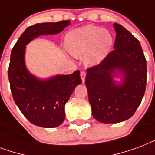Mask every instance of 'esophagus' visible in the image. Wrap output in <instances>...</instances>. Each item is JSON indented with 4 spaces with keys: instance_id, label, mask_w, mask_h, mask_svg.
Returning a JSON list of instances; mask_svg holds the SVG:
<instances>
[{
    "instance_id": "34e87169",
    "label": "esophagus",
    "mask_w": 155,
    "mask_h": 155,
    "mask_svg": "<svg viewBox=\"0 0 155 155\" xmlns=\"http://www.w3.org/2000/svg\"><path fill=\"white\" fill-rule=\"evenodd\" d=\"M85 75L86 73L84 71H81L80 72V77H81V80H82V82L84 83V80H85Z\"/></svg>"
}]
</instances>
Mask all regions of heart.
Here are the masks:
<instances>
[{
  "label": "heart",
  "mask_w": 155,
  "mask_h": 155,
  "mask_svg": "<svg viewBox=\"0 0 155 155\" xmlns=\"http://www.w3.org/2000/svg\"><path fill=\"white\" fill-rule=\"evenodd\" d=\"M113 35L101 27L86 25L71 31L65 36V47L75 57H82L88 67L100 64L111 50Z\"/></svg>",
  "instance_id": "heart-1"
}]
</instances>
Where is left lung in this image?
<instances>
[{"instance_id": "1", "label": "left lung", "mask_w": 155, "mask_h": 155, "mask_svg": "<svg viewBox=\"0 0 155 155\" xmlns=\"http://www.w3.org/2000/svg\"><path fill=\"white\" fill-rule=\"evenodd\" d=\"M114 49L100 64L88 68L85 78L92 114L104 124L130 119L140 106L146 86V60L140 42L120 24L114 23Z\"/></svg>"}]
</instances>
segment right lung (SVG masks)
I'll use <instances>...</instances> for the list:
<instances>
[{
    "mask_svg": "<svg viewBox=\"0 0 155 155\" xmlns=\"http://www.w3.org/2000/svg\"><path fill=\"white\" fill-rule=\"evenodd\" d=\"M68 25L69 20L31 26L12 49L8 71L13 98L22 114L39 127L49 128L62 124L65 120V105L82 80L80 71L48 79L34 75L26 67V45L40 35L60 33Z\"/></svg>",
    "mask_w": 155,
    "mask_h": 155,
    "instance_id": "1",
    "label": "right lung"
}]
</instances>
